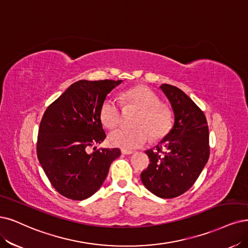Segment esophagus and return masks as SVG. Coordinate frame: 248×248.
I'll return each mask as SVG.
<instances>
[{
	"mask_svg": "<svg viewBox=\"0 0 248 248\" xmlns=\"http://www.w3.org/2000/svg\"><path fill=\"white\" fill-rule=\"evenodd\" d=\"M122 153L124 154V155H130V154H133L134 151L133 150H127V149H122Z\"/></svg>",
	"mask_w": 248,
	"mask_h": 248,
	"instance_id": "1",
	"label": "esophagus"
}]
</instances>
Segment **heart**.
I'll use <instances>...</instances> for the list:
<instances>
[{"label":"heart","instance_id":"b5f03b06","mask_svg":"<svg viewBox=\"0 0 248 248\" xmlns=\"http://www.w3.org/2000/svg\"><path fill=\"white\" fill-rule=\"evenodd\" d=\"M125 105H132L141 110L137 117L136 129H117L108 136L109 144L123 149H135L142 147L149 141L159 140L166 136L171 127V113L160 105L158 96L152 90L138 86L125 91L123 94ZM100 118L108 129H114L122 118L121 106L112 98H106L100 108Z\"/></svg>","mask_w":248,"mask_h":248}]
</instances>
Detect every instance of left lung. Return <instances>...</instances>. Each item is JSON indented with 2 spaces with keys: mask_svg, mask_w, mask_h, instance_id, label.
<instances>
[{
  "mask_svg": "<svg viewBox=\"0 0 248 248\" xmlns=\"http://www.w3.org/2000/svg\"><path fill=\"white\" fill-rule=\"evenodd\" d=\"M170 101L173 125L156 145L146 150L150 164L141 173L143 185L160 198H175L188 191L204 169L209 157L208 126L201 109L184 92L162 84Z\"/></svg>",
  "mask_w": 248,
  "mask_h": 248,
  "instance_id": "obj_1",
  "label": "left lung"
}]
</instances>
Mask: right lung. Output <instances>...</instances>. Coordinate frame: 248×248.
<instances>
[{
    "label": "right lung",
    "mask_w": 248,
    "mask_h": 248,
    "mask_svg": "<svg viewBox=\"0 0 248 248\" xmlns=\"http://www.w3.org/2000/svg\"><path fill=\"white\" fill-rule=\"evenodd\" d=\"M123 80L73 82L46 109L40 124L36 153L53 187L72 200L91 197L102 186L118 148H87L101 144L106 134L100 108L106 96Z\"/></svg>",
    "instance_id": "right-lung-1"
}]
</instances>
